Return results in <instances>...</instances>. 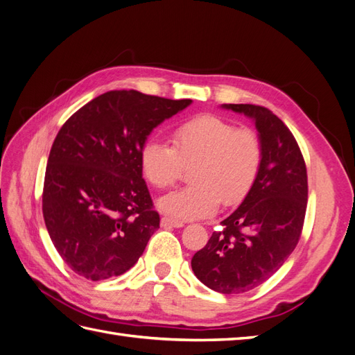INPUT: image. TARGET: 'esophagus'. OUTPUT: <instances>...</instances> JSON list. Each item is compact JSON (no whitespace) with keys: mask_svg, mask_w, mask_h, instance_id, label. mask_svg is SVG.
Wrapping results in <instances>:
<instances>
[{"mask_svg":"<svg viewBox=\"0 0 355 355\" xmlns=\"http://www.w3.org/2000/svg\"><path fill=\"white\" fill-rule=\"evenodd\" d=\"M184 225H185L184 222L173 219V218H167V216L161 218V227H164V228H182Z\"/></svg>","mask_w":355,"mask_h":355,"instance_id":"34e87169","label":"esophagus"}]
</instances>
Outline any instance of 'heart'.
<instances>
[{
  "label": "heart",
  "mask_w": 355,
  "mask_h": 355,
  "mask_svg": "<svg viewBox=\"0 0 355 355\" xmlns=\"http://www.w3.org/2000/svg\"><path fill=\"white\" fill-rule=\"evenodd\" d=\"M173 148L149 139L141 151L146 179L158 188L173 185L182 166H191L192 185L171 191L158 207L178 219L206 218L225 204L245 198L259 175L262 145L250 128H235L213 115L180 123L171 132Z\"/></svg>",
  "instance_id": "heart-1"
}]
</instances>
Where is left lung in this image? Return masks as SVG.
<instances>
[{
  "mask_svg": "<svg viewBox=\"0 0 355 355\" xmlns=\"http://www.w3.org/2000/svg\"><path fill=\"white\" fill-rule=\"evenodd\" d=\"M250 118L262 145L253 188L223 230L192 257L198 280L223 295L243 293L266 282L292 254L304 227L308 180L300 149L286 124L263 106L225 103Z\"/></svg>",
  "mask_w": 355,
  "mask_h": 355,
  "instance_id": "obj_1",
  "label": "left lung"
}]
</instances>
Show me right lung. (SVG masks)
<instances>
[{
  "instance_id": "right-lung-1",
  "label": "right lung",
  "mask_w": 355,
  "mask_h": 355,
  "mask_svg": "<svg viewBox=\"0 0 355 355\" xmlns=\"http://www.w3.org/2000/svg\"><path fill=\"white\" fill-rule=\"evenodd\" d=\"M191 103L114 90L62 125L47 161L42 214L75 274L106 280L142 256L159 216L142 178L141 151L157 125Z\"/></svg>"
}]
</instances>
